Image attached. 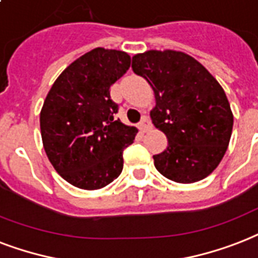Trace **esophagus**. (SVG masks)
I'll list each match as a JSON object with an SVG mask.
<instances>
[{
    "instance_id": "esophagus-1",
    "label": "esophagus",
    "mask_w": 258,
    "mask_h": 258,
    "mask_svg": "<svg viewBox=\"0 0 258 258\" xmlns=\"http://www.w3.org/2000/svg\"><path fill=\"white\" fill-rule=\"evenodd\" d=\"M151 127H152V123H151V121L147 118V117H144V118L141 119V122L139 123V129L143 132V133H145V132L149 131Z\"/></svg>"
}]
</instances>
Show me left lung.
Returning <instances> with one entry per match:
<instances>
[{"label":"left lung","instance_id":"left-lung-1","mask_svg":"<svg viewBox=\"0 0 258 258\" xmlns=\"http://www.w3.org/2000/svg\"><path fill=\"white\" fill-rule=\"evenodd\" d=\"M132 69L151 85L152 122L168 140L153 156L157 171L184 184L209 176L226 153L234 121L222 86L192 56L173 49L137 53Z\"/></svg>","mask_w":258,"mask_h":258}]
</instances>
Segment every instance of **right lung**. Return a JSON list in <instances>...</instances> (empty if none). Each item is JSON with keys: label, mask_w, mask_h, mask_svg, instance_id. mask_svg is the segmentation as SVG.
Segmentation results:
<instances>
[{"label": "right lung", "mask_w": 258, "mask_h": 258, "mask_svg": "<svg viewBox=\"0 0 258 258\" xmlns=\"http://www.w3.org/2000/svg\"><path fill=\"white\" fill-rule=\"evenodd\" d=\"M131 67L123 51L94 48L53 82L40 111L44 151L70 184L99 189L122 172L123 149L137 135L114 119L110 87Z\"/></svg>", "instance_id": "1"}]
</instances>
